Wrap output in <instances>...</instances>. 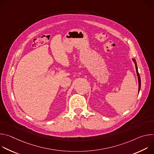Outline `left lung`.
<instances>
[{"mask_svg":"<svg viewBox=\"0 0 154 154\" xmlns=\"http://www.w3.org/2000/svg\"><path fill=\"white\" fill-rule=\"evenodd\" d=\"M134 62L135 63V67H136V71H137V75H138V94H139V92L140 91V88H141V79H140V74H139V72H138V68H137V62H136V60L135 59H132Z\"/></svg>","mask_w":154,"mask_h":154,"instance_id":"left-lung-1","label":"left lung"}]
</instances>
